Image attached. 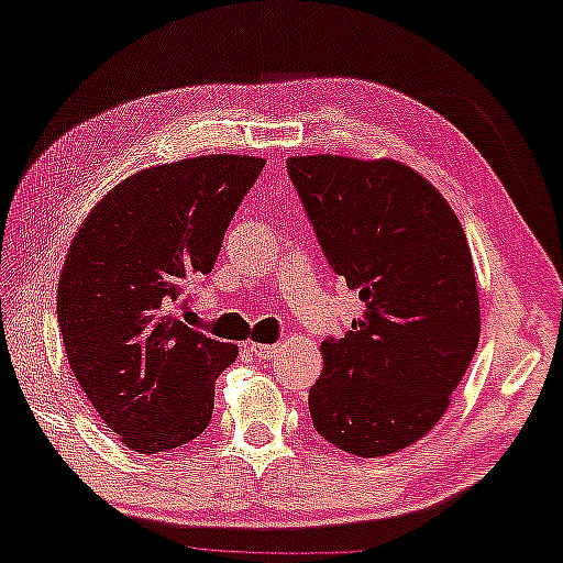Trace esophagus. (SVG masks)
Masks as SVG:
<instances>
[{
  "mask_svg": "<svg viewBox=\"0 0 563 563\" xmlns=\"http://www.w3.org/2000/svg\"><path fill=\"white\" fill-rule=\"evenodd\" d=\"M249 351L260 358H273L280 354V346L277 343H249Z\"/></svg>",
  "mask_w": 563,
  "mask_h": 563,
  "instance_id": "esophagus-1",
  "label": "esophagus"
}]
</instances>
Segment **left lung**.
Wrapping results in <instances>:
<instances>
[{
  "mask_svg": "<svg viewBox=\"0 0 563 563\" xmlns=\"http://www.w3.org/2000/svg\"><path fill=\"white\" fill-rule=\"evenodd\" d=\"M288 173L330 267L364 311L324 341L311 422L358 459L398 453L449 411L479 341L464 228L428 178L396 159L290 157Z\"/></svg>",
  "mask_w": 563,
  "mask_h": 563,
  "instance_id": "8db88e82",
  "label": "left lung"
}]
</instances>
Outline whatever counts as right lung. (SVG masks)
<instances>
[{
  "instance_id": "add662e5",
  "label": "right lung",
  "mask_w": 563,
  "mask_h": 563,
  "mask_svg": "<svg viewBox=\"0 0 563 563\" xmlns=\"http://www.w3.org/2000/svg\"><path fill=\"white\" fill-rule=\"evenodd\" d=\"M262 157L207 154L128 175L67 249L57 320L73 375L120 443L162 453L191 443L214 380L239 346L180 322L183 286L207 275Z\"/></svg>"
}]
</instances>
